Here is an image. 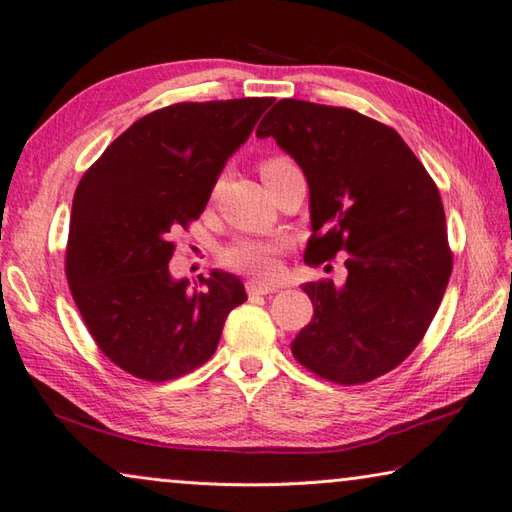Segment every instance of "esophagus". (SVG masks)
Instances as JSON below:
<instances>
[{"label": "esophagus", "instance_id": "1", "mask_svg": "<svg viewBox=\"0 0 512 512\" xmlns=\"http://www.w3.org/2000/svg\"><path fill=\"white\" fill-rule=\"evenodd\" d=\"M277 290H279V286L266 284V281H257V279L246 281L248 295H273V292H277Z\"/></svg>", "mask_w": 512, "mask_h": 512}]
</instances>
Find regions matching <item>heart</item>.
I'll list each match as a JSON object with an SVG mask.
<instances>
[{
	"instance_id": "1",
	"label": "heart",
	"mask_w": 512,
	"mask_h": 512,
	"mask_svg": "<svg viewBox=\"0 0 512 512\" xmlns=\"http://www.w3.org/2000/svg\"><path fill=\"white\" fill-rule=\"evenodd\" d=\"M295 167V162L286 156H270L259 162V173L264 182L277 173ZM286 242L277 237H242L228 244L220 253V262L237 270V273L255 275V277H270L277 270V257L284 253Z\"/></svg>"
}]
</instances>
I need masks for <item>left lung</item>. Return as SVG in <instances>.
<instances>
[{
    "instance_id": "left-lung-1",
    "label": "left lung",
    "mask_w": 512,
    "mask_h": 512,
    "mask_svg": "<svg viewBox=\"0 0 512 512\" xmlns=\"http://www.w3.org/2000/svg\"><path fill=\"white\" fill-rule=\"evenodd\" d=\"M257 136H273L306 173V264L347 253L343 286L303 284L314 314L292 356L336 385L391 372L427 334L451 277L436 182L396 129L347 107L281 99Z\"/></svg>"
}]
</instances>
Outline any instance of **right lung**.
Masks as SVG:
<instances>
[{
  "label": "right lung",
  "mask_w": 512,
  "mask_h": 512,
  "mask_svg": "<svg viewBox=\"0 0 512 512\" xmlns=\"http://www.w3.org/2000/svg\"><path fill=\"white\" fill-rule=\"evenodd\" d=\"M273 103L268 96L176 103L125 129L83 173L72 202L65 277L85 328L123 372L165 383L204 365L246 301L217 273L189 290L169 262L202 215L226 160Z\"/></svg>",
  "instance_id": "obj_1"
}]
</instances>
